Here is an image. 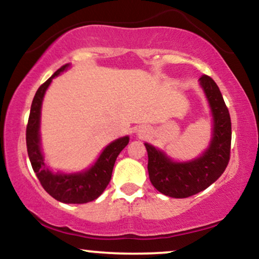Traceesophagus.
Returning a JSON list of instances; mask_svg holds the SVG:
<instances>
[{
	"label": "esophagus",
	"mask_w": 259,
	"mask_h": 259,
	"mask_svg": "<svg viewBox=\"0 0 259 259\" xmlns=\"http://www.w3.org/2000/svg\"><path fill=\"white\" fill-rule=\"evenodd\" d=\"M148 134V132L146 129H142V127H140V129L138 130V135L140 136V138H145Z\"/></svg>",
	"instance_id": "34e87169"
}]
</instances>
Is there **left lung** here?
Segmentation results:
<instances>
[{"instance_id":"1","label":"left lung","mask_w":259,"mask_h":259,"mask_svg":"<svg viewBox=\"0 0 259 259\" xmlns=\"http://www.w3.org/2000/svg\"><path fill=\"white\" fill-rule=\"evenodd\" d=\"M198 81L212 115V135L206 150L196 158L179 162L145 142L151 184L160 194L173 198H186L206 190L224 173L230 157V114L221 90L208 75H202Z\"/></svg>"}]
</instances>
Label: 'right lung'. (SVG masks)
<instances>
[{"label":"right lung","instance_id":"obj_1","mask_svg":"<svg viewBox=\"0 0 259 259\" xmlns=\"http://www.w3.org/2000/svg\"><path fill=\"white\" fill-rule=\"evenodd\" d=\"M69 67L70 64H65L59 68L51 78L47 79L38 88L35 94L26 126V147L31 167L47 194L63 203H88L96 200L105 191L111 181L115 159L123 148L129 144L130 138L127 135L123 136L107 145L94 164L84 170L64 173L52 171L47 167L41 147V108L45 94L51 85L52 80L65 72Z\"/></svg>","mask_w":259,"mask_h":259}]
</instances>
